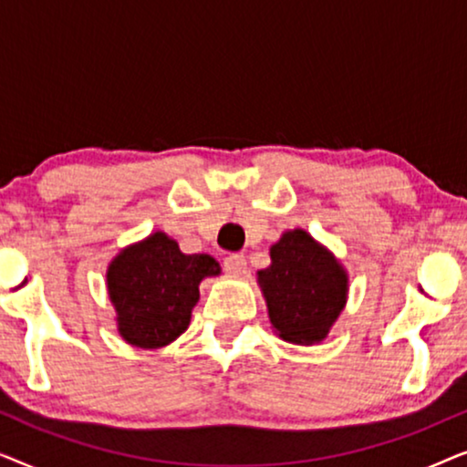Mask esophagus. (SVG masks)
I'll return each instance as SVG.
<instances>
[{
	"label": "esophagus",
	"mask_w": 467,
	"mask_h": 467,
	"mask_svg": "<svg viewBox=\"0 0 467 467\" xmlns=\"http://www.w3.org/2000/svg\"><path fill=\"white\" fill-rule=\"evenodd\" d=\"M223 267H225V272L232 274V276H244L246 259L242 257V254H227L225 261H223Z\"/></svg>",
	"instance_id": "esophagus-1"
}]
</instances>
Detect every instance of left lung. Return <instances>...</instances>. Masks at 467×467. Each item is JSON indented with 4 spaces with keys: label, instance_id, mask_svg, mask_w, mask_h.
Listing matches in <instances>:
<instances>
[{
    "label": "left lung",
    "instance_id": "left-lung-1",
    "mask_svg": "<svg viewBox=\"0 0 467 467\" xmlns=\"http://www.w3.org/2000/svg\"><path fill=\"white\" fill-rule=\"evenodd\" d=\"M272 264L257 272L274 334L285 342H323L348 299L342 261L306 229H289L270 246Z\"/></svg>",
    "mask_w": 467,
    "mask_h": 467
}]
</instances>
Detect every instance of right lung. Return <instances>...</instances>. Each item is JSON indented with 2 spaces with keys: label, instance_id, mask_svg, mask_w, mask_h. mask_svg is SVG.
<instances>
[{
  "label": "right lung",
  "instance_id": "1",
  "mask_svg": "<svg viewBox=\"0 0 467 467\" xmlns=\"http://www.w3.org/2000/svg\"><path fill=\"white\" fill-rule=\"evenodd\" d=\"M221 276L210 254H184L168 234L125 246L106 270L119 336L138 348H163L184 334L203 278Z\"/></svg>",
  "mask_w": 467,
  "mask_h": 467
}]
</instances>
